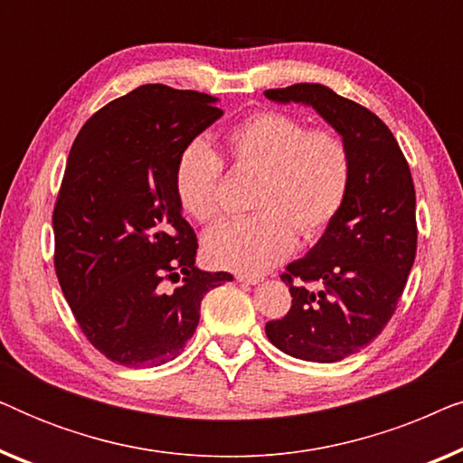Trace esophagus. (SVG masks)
<instances>
[{"label": "esophagus", "instance_id": "esophagus-1", "mask_svg": "<svg viewBox=\"0 0 463 463\" xmlns=\"http://www.w3.org/2000/svg\"><path fill=\"white\" fill-rule=\"evenodd\" d=\"M236 280L242 284H259L263 280L261 276H250V274H236Z\"/></svg>", "mask_w": 463, "mask_h": 463}]
</instances>
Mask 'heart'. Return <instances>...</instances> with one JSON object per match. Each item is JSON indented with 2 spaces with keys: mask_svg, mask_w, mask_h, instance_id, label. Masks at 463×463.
I'll return each mask as SVG.
<instances>
[{
  "mask_svg": "<svg viewBox=\"0 0 463 463\" xmlns=\"http://www.w3.org/2000/svg\"><path fill=\"white\" fill-rule=\"evenodd\" d=\"M227 154L240 168L261 173L252 208L257 214L227 221L204 238L214 268L261 274L301 238L320 236L345 204L352 162L331 130H307L299 118L257 111L225 135ZM223 162L206 143L185 145L175 164V192L183 211L200 223L219 217Z\"/></svg>",
  "mask_w": 463,
  "mask_h": 463,
  "instance_id": "obj_1",
  "label": "heart"
}]
</instances>
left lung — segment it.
I'll return each instance as SVG.
<instances>
[{
    "mask_svg": "<svg viewBox=\"0 0 463 463\" xmlns=\"http://www.w3.org/2000/svg\"><path fill=\"white\" fill-rule=\"evenodd\" d=\"M265 97L312 107L350 154L345 204L312 250L287 265L282 280L293 306L265 325L268 339L288 356L337 363L369 345L401 299L417 250L413 179L394 135L366 107L322 84L276 88ZM306 281L321 288L307 289Z\"/></svg>",
    "mask_w": 463,
    "mask_h": 463,
    "instance_id": "1",
    "label": "left lung"
}]
</instances>
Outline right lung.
<instances>
[{
	"label": "right lung",
	"mask_w": 463,
	"mask_h": 463,
	"mask_svg": "<svg viewBox=\"0 0 463 463\" xmlns=\"http://www.w3.org/2000/svg\"><path fill=\"white\" fill-rule=\"evenodd\" d=\"M217 100L138 86L94 113L69 151L52 214L56 276L81 333L118 364L179 356L204 295L233 280L195 268L198 240L175 192L176 157L223 116Z\"/></svg>",
	"instance_id": "right-lung-1"
}]
</instances>
